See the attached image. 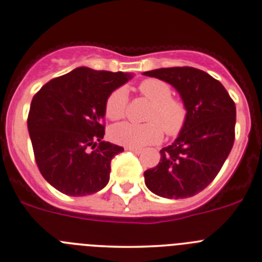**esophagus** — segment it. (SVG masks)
I'll list each match as a JSON object with an SVG mask.
<instances>
[{
  "mask_svg": "<svg viewBox=\"0 0 262 262\" xmlns=\"http://www.w3.org/2000/svg\"><path fill=\"white\" fill-rule=\"evenodd\" d=\"M125 149H126V151H131V152H134V154H137V155L142 152V149L135 148V147H125Z\"/></svg>",
  "mask_w": 262,
  "mask_h": 262,
  "instance_id": "1",
  "label": "esophagus"
}]
</instances>
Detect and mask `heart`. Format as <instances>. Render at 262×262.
<instances>
[{"instance_id": "heart-1", "label": "heart", "mask_w": 262, "mask_h": 262, "mask_svg": "<svg viewBox=\"0 0 262 262\" xmlns=\"http://www.w3.org/2000/svg\"><path fill=\"white\" fill-rule=\"evenodd\" d=\"M141 95L151 101L146 123L121 122L110 128V139L115 143L141 148L160 142L163 130L168 136H176L186 125L188 111L179 99L172 98V88L160 79H146L139 85ZM128 92L120 86L108 95L105 102V114L110 120H120L126 115Z\"/></svg>"}]
</instances>
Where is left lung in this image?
Instances as JSON below:
<instances>
[{
	"instance_id": "1",
	"label": "left lung",
	"mask_w": 262,
	"mask_h": 262,
	"mask_svg": "<svg viewBox=\"0 0 262 262\" xmlns=\"http://www.w3.org/2000/svg\"><path fill=\"white\" fill-rule=\"evenodd\" d=\"M143 74L172 85L188 111L177 139L161 149L160 163L145 172L146 186L163 198L198 194L216 177L233 148L235 102L220 81L195 68H161Z\"/></svg>"
}]
</instances>
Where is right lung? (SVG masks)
<instances>
[{
	"label": "right lung",
	"instance_id": "1",
	"mask_svg": "<svg viewBox=\"0 0 262 262\" xmlns=\"http://www.w3.org/2000/svg\"><path fill=\"white\" fill-rule=\"evenodd\" d=\"M132 78L80 67L52 79L33 96L29 137L38 168L55 189L83 196L108 183L111 160L123 148L102 141L105 102Z\"/></svg>",
	"mask_w": 262,
	"mask_h": 262
}]
</instances>
